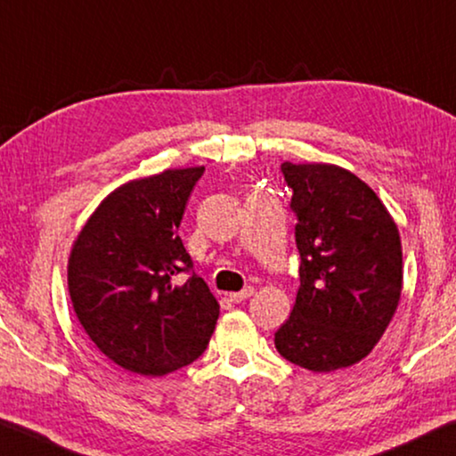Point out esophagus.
<instances>
[{
    "label": "esophagus",
    "instance_id": "obj_1",
    "mask_svg": "<svg viewBox=\"0 0 456 456\" xmlns=\"http://www.w3.org/2000/svg\"><path fill=\"white\" fill-rule=\"evenodd\" d=\"M252 293H255V289L252 287H244L242 291H236V293H230V301H234V304H240V301L248 299Z\"/></svg>",
    "mask_w": 456,
    "mask_h": 456
}]
</instances>
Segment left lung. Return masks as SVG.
Wrapping results in <instances>:
<instances>
[{
  "mask_svg": "<svg viewBox=\"0 0 456 456\" xmlns=\"http://www.w3.org/2000/svg\"><path fill=\"white\" fill-rule=\"evenodd\" d=\"M297 216L299 289L275 332L279 354L314 373L365 359L389 326L403 285L402 240L377 193L328 163H283Z\"/></svg>",
  "mask_w": 456,
  "mask_h": 456,
  "instance_id": "left-lung-1",
  "label": "left lung"
}]
</instances>
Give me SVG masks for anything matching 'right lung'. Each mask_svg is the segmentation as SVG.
<instances>
[{
    "label": "right lung",
    "instance_id": "obj_1",
    "mask_svg": "<svg viewBox=\"0 0 456 456\" xmlns=\"http://www.w3.org/2000/svg\"><path fill=\"white\" fill-rule=\"evenodd\" d=\"M204 167L167 169L114 189L89 216L69 256L73 310L95 346L130 373L160 377L193 362L220 304L179 238Z\"/></svg>",
    "mask_w": 456,
    "mask_h": 456
}]
</instances>
